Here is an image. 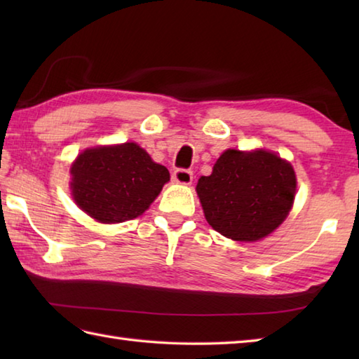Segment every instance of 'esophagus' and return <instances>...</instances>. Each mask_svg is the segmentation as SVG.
<instances>
[{"label": "esophagus", "mask_w": 359, "mask_h": 359, "mask_svg": "<svg viewBox=\"0 0 359 359\" xmlns=\"http://www.w3.org/2000/svg\"><path fill=\"white\" fill-rule=\"evenodd\" d=\"M172 180L180 185H191L193 172L189 170H175L172 174Z\"/></svg>", "instance_id": "34e87169"}]
</instances>
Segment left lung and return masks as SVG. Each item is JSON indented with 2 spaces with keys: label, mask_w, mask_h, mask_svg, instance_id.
<instances>
[{
  "label": "left lung",
  "mask_w": 359,
  "mask_h": 359,
  "mask_svg": "<svg viewBox=\"0 0 359 359\" xmlns=\"http://www.w3.org/2000/svg\"><path fill=\"white\" fill-rule=\"evenodd\" d=\"M207 222L239 242H255L284 222L293 207L296 174L270 151L226 149L196 187Z\"/></svg>",
  "instance_id": "8db88e82"
}]
</instances>
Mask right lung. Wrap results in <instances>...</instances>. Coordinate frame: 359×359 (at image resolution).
<instances>
[{"mask_svg":"<svg viewBox=\"0 0 359 359\" xmlns=\"http://www.w3.org/2000/svg\"><path fill=\"white\" fill-rule=\"evenodd\" d=\"M71 175L75 203L102 224L139 217L170 180V171L134 142L85 149Z\"/></svg>","mask_w":359,"mask_h":359,"instance_id":"right-lung-1","label":"right lung"}]
</instances>
